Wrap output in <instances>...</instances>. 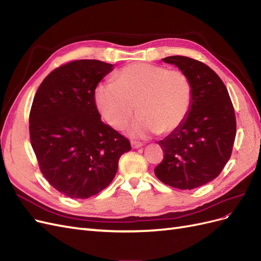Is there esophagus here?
I'll return each instance as SVG.
<instances>
[{"instance_id":"obj_1","label":"esophagus","mask_w":261,"mask_h":261,"mask_svg":"<svg viewBox=\"0 0 261 261\" xmlns=\"http://www.w3.org/2000/svg\"><path fill=\"white\" fill-rule=\"evenodd\" d=\"M130 145H132V147H133L134 149H138V148H140V147H143V144L139 143V141H134V140L130 141Z\"/></svg>"}]
</instances>
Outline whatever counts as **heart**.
Instances as JSON below:
<instances>
[{"label": "heart", "instance_id": "heart-1", "mask_svg": "<svg viewBox=\"0 0 261 261\" xmlns=\"http://www.w3.org/2000/svg\"><path fill=\"white\" fill-rule=\"evenodd\" d=\"M113 80L99 85L94 93L102 117L113 128H123L136 106L140 114L129 128L134 137L170 134L185 122L193 102V85L181 70L133 63L117 70Z\"/></svg>", "mask_w": 261, "mask_h": 261}]
</instances>
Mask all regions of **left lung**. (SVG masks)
Segmentation results:
<instances>
[{"mask_svg": "<svg viewBox=\"0 0 261 261\" xmlns=\"http://www.w3.org/2000/svg\"><path fill=\"white\" fill-rule=\"evenodd\" d=\"M163 62L188 76L193 102L183 125L159 141L164 156L154 173L169 186L194 189L219 176L231 158L236 135L234 108L225 85L208 65L181 55Z\"/></svg>", "mask_w": 261, "mask_h": 261, "instance_id": "8db88e82", "label": "left lung"}]
</instances>
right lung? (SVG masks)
<instances>
[{
    "label": "right lung",
    "mask_w": 261,
    "mask_h": 261,
    "mask_svg": "<svg viewBox=\"0 0 261 261\" xmlns=\"http://www.w3.org/2000/svg\"><path fill=\"white\" fill-rule=\"evenodd\" d=\"M113 65L75 60L46 76L29 114L30 143L49 184L69 198L86 199L113 180L129 140L101 121L94 91Z\"/></svg>",
    "instance_id": "add662e5"
}]
</instances>
